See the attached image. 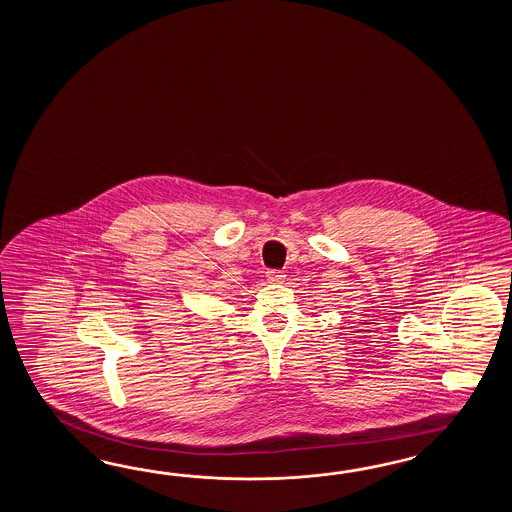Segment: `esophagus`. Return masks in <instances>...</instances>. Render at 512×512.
Returning a JSON list of instances; mask_svg holds the SVG:
<instances>
[{
  "label": "esophagus",
  "mask_w": 512,
  "mask_h": 512,
  "mask_svg": "<svg viewBox=\"0 0 512 512\" xmlns=\"http://www.w3.org/2000/svg\"><path fill=\"white\" fill-rule=\"evenodd\" d=\"M283 278H285V274L282 271H276V269H271V271H267V280L272 283H280L283 282Z\"/></svg>",
  "instance_id": "obj_1"
}]
</instances>
